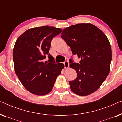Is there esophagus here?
Instances as JSON below:
<instances>
[{
	"instance_id": "1",
	"label": "esophagus",
	"mask_w": 122,
	"mask_h": 122,
	"mask_svg": "<svg viewBox=\"0 0 122 122\" xmlns=\"http://www.w3.org/2000/svg\"><path fill=\"white\" fill-rule=\"evenodd\" d=\"M64 68H66V69H67V68H69V62H68V61H65L64 63Z\"/></svg>"
}]
</instances>
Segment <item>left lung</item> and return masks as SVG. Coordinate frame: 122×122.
<instances>
[{"label": "left lung", "instance_id": "8db88e82", "mask_svg": "<svg viewBox=\"0 0 122 122\" xmlns=\"http://www.w3.org/2000/svg\"><path fill=\"white\" fill-rule=\"evenodd\" d=\"M61 37L72 53L81 59L79 63L69 60L70 67L76 70L77 77L69 81L75 94L88 96L99 88L110 71L112 50L108 38L101 30L91 23H81L63 29Z\"/></svg>", "mask_w": 122, "mask_h": 122}]
</instances>
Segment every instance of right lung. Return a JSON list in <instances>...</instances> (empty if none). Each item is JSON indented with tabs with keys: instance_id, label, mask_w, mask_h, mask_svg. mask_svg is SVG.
<instances>
[{
	"instance_id": "right-lung-1",
	"label": "right lung",
	"mask_w": 122,
	"mask_h": 122,
	"mask_svg": "<svg viewBox=\"0 0 122 122\" xmlns=\"http://www.w3.org/2000/svg\"><path fill=\"white\" fill-rule=\"evenodd\" d=\"M61 28L43 26L31 28L19 36L13 48V57L16 76L25 88L33 94L44 96L51 92L57 76L64 68L56 63L49 53L52 39ZM46 55L48 62L44 61Z\"/></svg>"
}]
</instances>
